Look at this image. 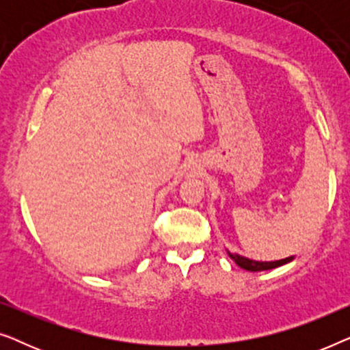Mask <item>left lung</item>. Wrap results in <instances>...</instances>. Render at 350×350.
Returning <instances> with one entry per match:
<instances>
[{
	"mask_svg": "<svg viewBox=\"0 0 350 350\" xmlns=\"http://www.w3.org/2000/svg\"><path fill=\"white\" fill-rule=\"evenodd\" d=\"M226 253L239 267H242V269H245V271H252V272L275 269V267L284 266V265H286V262L295 260V256H288V258H284V260H277V261H256V260H250V258L242 256V255H239V253H232L229 250H226Z\"/></svg>",
	"mask_w": 350,
	"mask_h": 350,
	"instance_id": "obj_1",
	"label": "left lung"
}]
</instances>
